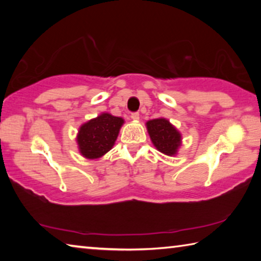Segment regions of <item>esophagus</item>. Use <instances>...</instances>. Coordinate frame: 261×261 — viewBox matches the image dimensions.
<instances>
[{"label":"esophagus","mask_w":261,"mask_h":261,"mask_svg":"<svg viewBox=\"0 0 261 261\" xmlns=\"http://www.w3.org/2000/svg\"><path fill=\"white\" fill-rule=\"evenodd\" d=\"M131 118L134 121H138L139 120V113H131Z\"/></svg>","instance_id":"1"}]
</instances>
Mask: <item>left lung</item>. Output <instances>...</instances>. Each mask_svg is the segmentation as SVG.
<instances>
[{"label": "left lung", "mask_w": 261, "mask_h": 261, "mask_svg": "<svg viewBox=\"0 0 261 261\" xmlns=\"http://www.w3.org/2000/svg\"><path fill=\"white\" fill-rule=\"evenodd\" d=\"M146 125L152 143L159 151L165 153L166 155L176 154L180 145V135L169 121L165 118H156L148 121Z\"/></svg>", "instance_id": "obj_1"}]
</instances>
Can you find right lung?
Listing matches in <instances>:
<instances>
[{
    "mask_svg": "<svg viewBox=\"0 0 261 261\" xmlns=\"http://www.w3.org/2000/svg\"><path fill=\"white\" fill-rule=\"evenodd\" d=\"M123 123V118L105 113L83 124L77 136L82 155L98 159L110 151Z\"/></svg>",
    "mask_w": 261,
    "mask_h": 261,
    "instance_id": "obj_1",
    "label": "right lung"
}]
</instances>
